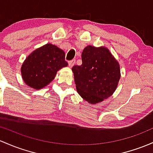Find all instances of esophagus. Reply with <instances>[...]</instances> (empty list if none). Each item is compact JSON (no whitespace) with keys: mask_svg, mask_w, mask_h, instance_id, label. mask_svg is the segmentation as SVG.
<instances>
[{"mask_svg":"<svg viewBox=\"0 0 153 153\" xmlns=\"http://www.w3.org/2000/svg\"><path fill=\"white\" fill-rule=\"evenodd\" d=\"M75 59L71 60V61H70V62H68L69 67H70V68H73V65H75Z\"/></svg>","mask_w":153,"mask_h":153,"instance_id":"1","label":"esophagus"}]
</instances>
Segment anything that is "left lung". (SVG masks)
I'll list each match as a JSON object with an SVG mask.
<instances>
[{"label":"left lung","mask_w":153,"mask_h":153,"mask_svg":"<svg viewBox=\"0 0 153 153\" xmlns=\"http://www.w3.org/2000/svg\"><path fill=\"white\" fill-rule=\"evenodd\" d=\"M81 59L82 65L72 68L77 91L88 103L96 105L116 90L120 78V65L105 46H87Z\"/></svg>","instance_id":"1"}]
</instances>
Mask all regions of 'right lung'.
Listing matches in <instances>:
<instances>
[{"label":"right lung","instance_id":"obj_1","mask_svg":"<svg viewBox=\"0 0 153 153\" xmlns=\"http://www.w3.org/2000/svg\"><path fill=\"white\" fill-rule=\"evenodd\" d=\"M65 53L51 43H47L32 52L21 67L22 79L28 86L41 89L54 79L58 70L68 66Z\"/></svg>","mask_w":153,"mask_h":153}]
</instances>
